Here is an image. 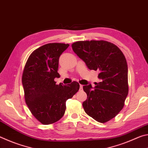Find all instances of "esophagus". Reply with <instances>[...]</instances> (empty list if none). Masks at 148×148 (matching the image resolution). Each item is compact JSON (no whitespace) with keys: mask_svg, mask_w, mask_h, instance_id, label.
I'll use <instances>...</instances> for the list:
<instances>
[{"mask_svg":"<svg viewBox=\"0 0 148 148\" xmlns=\"http://www.w3.org/2000/svg\"><path fill=\"white\" fill-rule=\"evenodd\" d=\"M79 87H80V89H83V86H82V85H80Z\"/></svg>","mask_w":148,"mask_h":148,"instance_id":"obj_1","label":"esophagus"}]
</instances>
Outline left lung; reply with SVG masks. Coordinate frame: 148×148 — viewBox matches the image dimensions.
Instances as JSON below:
<instances>
[{
    "instance_id": "8db88e82",
    "label": "left lung",
    "mask_w": 148,
    "mask_h": 148,
    "mask_svg": "<svg viewBox=\"0 0 148 148\" xmlns=\"http://www.w3.org/2000/svg\"><path fill=\"white\" fill-rule=\"evenodd\" d=\"M72 47L89 69L100 72L101 82L94 89L91 84L83 87L87 95L83 102L85 112L98 122L110 121L123 109L129 92L125 56L116 45L104 40L78 41Z\"/></svg>"
}]
</instances>
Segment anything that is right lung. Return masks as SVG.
<instances>
[{"mask_svg": "<svg viewBox=\"0 0 148 148\" xmlns=\"http://www.w3.org/2000/svg\"><path fill=\"white\" fill-rule=\"evenodd\" d=\"M69 44L49 43L35 49L25 66L22 84L25 100L35 118L44 125L52 124L64 116L66 101L78 91L77 82L56 84L59 59Z\"/></svg>", "mask_w": 148, "mask_h": 148, "instance_id": "obj_1", "label": "right lung"}]
</instances>
